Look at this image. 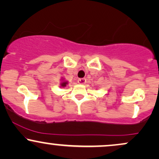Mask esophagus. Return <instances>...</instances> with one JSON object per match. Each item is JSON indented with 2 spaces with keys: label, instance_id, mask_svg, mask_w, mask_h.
Masks as SVG:
<instances>
[{
  "label": "esophagus",
  "instance_id": "34e87169",
  "mask_svg": "<svg viewBox=\"0 0 159 159\" xmlns=\"http://www.w3.org/2000/svg\"><path fill=\"white\" fill-rule=\"evenodd\" d=\"M78 82L80 84H84L86 83V78H79V79L78 80Z\"/></svg>",
  "mask_w": 159,
  "mask_h": 159
}]
</instances>
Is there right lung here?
<instances>
[{"mask_svg": "<svg viewBox=\"0 0 159 159\" xmlns=\"http://www.w3.org/2000/svg\"><path fill=\"white\" fill-rule=\"evenodd\" d=\"M67 84H68V82L66 81H63H63H62L61 83V87H65L66 86Z\"/></svg>", "mask_w": 159, "mask_h": 159, "instance_id": "right-lung-1", "label": "right lung"}]
</instances>
